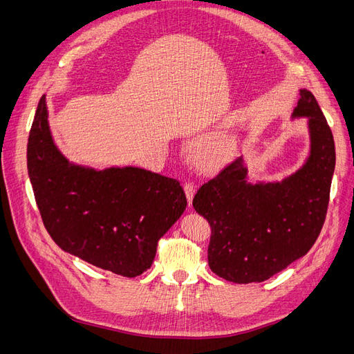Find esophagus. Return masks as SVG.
<instances>
[{
  "label": "esophagus",
  "mask_w": 354,
  "mask_h": 354,
  "mask_svg": "<svg viewBox=\"0 0 354 354\" xmlns=\"http://www.w3.org/2000/svg\"><path fill=\"white\" fill-rule=\"evenodd\" d=\"M185 192H186V196H187V201H189V207H192V201H194L195 192H196L195 183H190V181H186V183H185Z\"/></svg>",
  "instance_id": "1"
}]
</instances>
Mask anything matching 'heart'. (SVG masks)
<instances>
[{
    "label": "heart",
    "instance_id": "obj_1",
    "mask_svg": "<svg viewBox=\"0 0 354 354\" xmlns=\"http://www.w3.org/2000/svg\"><path fill=\"white\" fill-rule=\"evenodd\" d=\"M223 156H224V143L223 140H218V138L208 142L207 145H203L202 147L198 149L196 152L198 162L205 168H216L217 165H220Z\"/></svg>",
    "mask_w": 354,
    "mask_h": 354
}]
</instances>
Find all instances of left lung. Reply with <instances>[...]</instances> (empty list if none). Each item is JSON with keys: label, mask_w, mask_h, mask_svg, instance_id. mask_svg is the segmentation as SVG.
Returning a JSON list of instances; mask_svg holds the SVG:
<instances>
[{"label": "left lung", "mask_w": 354, "mask_h": 354, "mask_svg": "<svg viewBox=\"0 0 354 354\" xmlns=\"http://www.w3.org/2000/svg\"><path fill=\"white\" fill-rule=\"evenodd\" d=\"M307 118L310 151L281 181H248L243 156L202 185L194 208L211 226L209 269L234 283L264 282L304 257L316 242L329 203L335 145L315 95L299 90L291 120Z\"/></svg>", "instance_id": "8db88e82"}]
</instances>
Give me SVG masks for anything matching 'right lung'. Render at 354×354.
Listing matches in <instances>:
<instances>
[{"label":"right lung","mask_w":354,"mask_h":354,"mask_svg":"<svg viewBox=\"0 0 354 354\" xmlns=\"http://www.w3.org/2000/svg\"><path fill=\"white\" fill-rule=\"evenodd\" d=\"M28 174L53 241L125 277L152 266L158 241L187 205L174 178L137 167L94 169L69 162L53 140L46 95L28 138Z\"/></svg>","instance_id":"obj_1"}]
</instances>
